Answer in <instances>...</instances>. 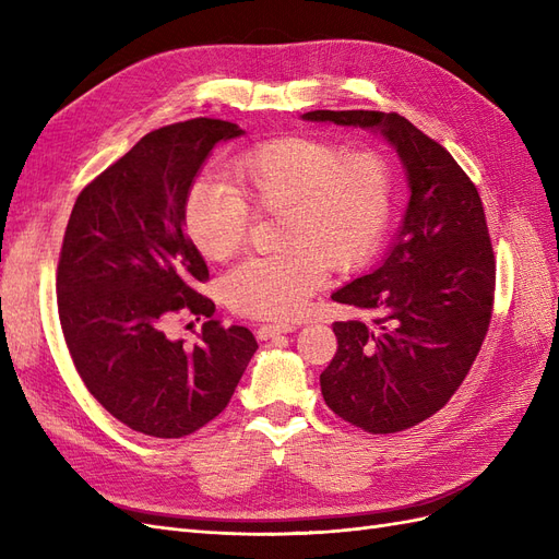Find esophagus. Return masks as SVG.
<instances>
[{
	"label": "esophagus",
	"instance_id": "obj_1",
	"mask_svg": "<svg viewBox=\"0 0 559 559\" xmlns=\"http://www.w3.org/2000/svg\"><path fill=\"white\" fill-rule=\"evenodd\" d=\"M298 326L296 324H289V321H280V324H263V326H259V331H257V335L261 337V341H270V337H275V335H280V333H292V331H296Z\"/></svg>",
	"mask_w": 559,
	"mask_h": 559
}]
</instances>
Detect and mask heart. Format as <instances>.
<instances>
[{
    "instance_id": "b5f03b06",
    "label": "heart",
    "mask_w": 559,
    "mask_h": 559,
    "mask_svg": "<svg viewBox=\"0 0 559 559\" xmlns=\"http://www.w3.org/2000/svg\"><path fill=\"white\" fill-rule=\"evenodd\" d=\"M228 183L195 181L183 228L202 257L224 261L245 242L249 212L282 216V253L249 257L222 280L228 306L247 317H298L324 267L352 270L373 257L392 214V167L376 148L284 138L235 158Z\"/></svg>"
}]
</instances>
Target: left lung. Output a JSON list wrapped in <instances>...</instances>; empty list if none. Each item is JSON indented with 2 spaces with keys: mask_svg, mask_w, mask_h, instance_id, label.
I'll return each mask as SVG.
<instances>
[{
  "mask_svg": "<svg viewBox=\"0 0 559 559\" xmlns=\"http://www.w3.org/2000/svg\"><path fill=\"white\" fill-rule=\"evenodd\" d=\"M302 118L380 132L408 177V207L384 259L331 296L376 319L335 321L337 349L319 382L349 425L411 429L460 389L492 319L497 263L478 189L441 144L394 111L317 109Z\"/></svg>",
  "mask_w": 559,
  "mask_h": 559,
  "instance_id": "left-lung-1",
  "label": "left lung"
}]
</instances>
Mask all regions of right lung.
<instances>
[{
    "mask_svg": "<svg viewBox=\"0 0 559 559\" xmlns=\"http://www.w3.org/2000/svg\"><path fill=\"white\" fill-rule=\"evenodd\" d=\"M242 130L191 118L144 134L74 202L58 261L64 343L88 392L132 431L181 438L222 413L259 349L245 326H222L195 292L210 280L183 233V200L210 151ZM175 313L205 318L193 348L170 342Z\"/></svg>",
    "mask_w": 559,
    "mask_h": 559,
    "instance_id": "add662e5",
    "label": "right lung"
}]
</instances>
